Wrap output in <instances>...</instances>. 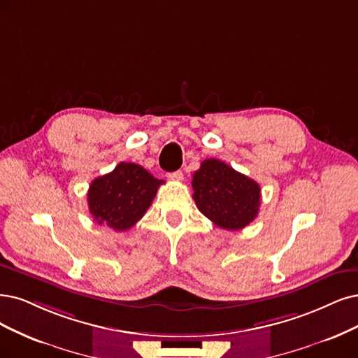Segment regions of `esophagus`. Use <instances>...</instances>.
Masks as SVG:
<instances>
[{
	"mask_svg": "<svg viewBox=\"0 0 358 358\" xmlns=\"http://www.w3.org/2000/svg\"><path fill=\"white\" fill-rule=\"evenodd\" d=\"M168 178L174 180V181H182L184 176H182L181 171H176V172H171V174H168Z\"/></svg>",
	"mask_w": 358,
	"mask_h": 358,
	"instance_id": "1",
	"label": "esophagus"
}]
</instances>
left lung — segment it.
Returning a JSON list of instances; mask_svg holds the SVG:
<instances>
[{"label":"left lung","mask_w":358,"mask_h":358,"mask_svg":"<svg viewBox=\"0 0 358 358\" xmlns=\"http://www.w3.org/2000/svg\"><path fill=\"white\" fill-rule=\"evenodd\" d=\"M192 187L196 206L221 229L241 230L258 215L259 184L218 159H205Z\"/></svg>","instance_id":"1"}]
</instances>
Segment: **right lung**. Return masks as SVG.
Segmentation results:
<instances>
[{"label": "right lung", "instance_id": "1", "mask_svg": "<svg viewBox=\"0 0 358 358\" xmlns=\"http://www.w3.org/2000/svg\"><path fill=\"white\" fill-rule=\"evenodd\" d=\"M162 180L155 178L137 164L121 162L97 177L88 189L90 214L99 224L125 231L143 218L152 205Z\"/></svg>", "mask_w": 358, "mask_h": 358}]
</instances>
